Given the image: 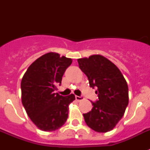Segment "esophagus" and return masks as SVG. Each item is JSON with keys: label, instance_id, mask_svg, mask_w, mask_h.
<instances>
[{"label": "esophagus", "instance_id": "1", "mask_svg": "<svg viewBox=\"0 0 150 150\" xmlns=\"http://www.w3.org/2000/svg\"><path fill=\"white\" fill-rule=\"evenodd\" d=\"M83 98H84V97H83L82 96H75V99H76V100H77V101H80V100H82Z\"/></svg>", "mask_w": 150, "mask_h": 150}]
</instances>
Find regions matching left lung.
Returning <instances> with one entry per match:
<instances>
[{
	"label": "left lung",
	"mask_w": 150,
	"mask_h": 150,
	"mask_svg": "<svg viewBox=\"0 0 150 150\" xmlns=\"http://www.w3.org/2000/svg\"><path fill=\"white\" fill-rule=\"evenodd\" d=\"M79 67L88 78L89 86L96 87L99 100L83 114L86 123L97 132L114 129L124 116L128 104V86L125 79L114 63L100 54L78 59Z\"/></svg>",
	"instance_id": "obj_1"
}]
</instances>
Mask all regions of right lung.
Masks as SVG:
<instances>
[{"label": "right lung", "mask_w": 150, "mask_h": 150, "mask_svg": "<svg viewBox=\"0 0 150 150\" xmlns=\"http://www.w3.org/2000/svg\"><path fill=\"white\" fill-rule=\"evenodd\" d=\"M71 62V58L50 52L33 62L22 77V105L40 130H57L68 119V106L75 100V95L62 96L54 90L61 84L64 73Z\"/></svg>", "instance_id": "add662e5"}]
</instances>
